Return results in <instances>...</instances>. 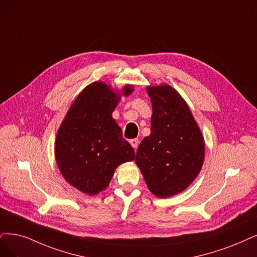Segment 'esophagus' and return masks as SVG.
<instances>
[{
  "label": "esophagus",
  "mask_w": 257,
  "mask_h": 257,
  "mask_svg": "<svg viewBox=\"0 0 257 257\" xmlns=\"http://www.w3.org/2000/svg\"><path fill=\"white\" fill-rule=\"evenodd\" d=\"M139 140L138 139H132V140H130V144H131V146L135 148V150H137L138 149V146H139Z\"/></svg>",
  "instance_id": "esophagus-1"
}]
</instances>
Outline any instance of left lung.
Listing matches in <instances>:
<instances>
[{"label": "left lung", "instance_id": "left-lung-1", "mask_svg": "<svg viewBox=\"0 0 257 257\" xmlns=\"http://www.w3.org/2000/svg\"><path fill=\"white\" fill-rule=\"evenodd\" d=\"M153 102L151 132L138 148L136 163L149 191L160 198L183 192L199 175L204 140L187 103L168 84L147 87Z\"/></svg>", "mask_w": 257, "mask_h": 257}]
</instances>
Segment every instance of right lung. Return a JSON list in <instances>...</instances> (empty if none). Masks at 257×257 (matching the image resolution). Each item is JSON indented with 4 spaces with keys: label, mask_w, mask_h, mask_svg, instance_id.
Listing matches in <instances>:
<instances>
[{
    "label": "right lung",
    "mask_w": 257,
    "mask_h": 257,
    "mask_svg": "<svg viewBox=\"0 0 257 257\" xmlns=\"http://www.w3.org/2000/svg\"><path fill=\"white\" fill-rule=\"evenodd\" d=\"M134 90L127 84L122 94L128 96ZM119 98L104 82L91 83L75 99L57 134V165L66 181L84 194L107 188L115 168L136 158L112 117Z\"/></svg>",
    "instance_id": "obj_1"
}]
</instances>
